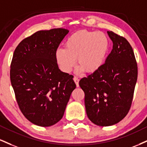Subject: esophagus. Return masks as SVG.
<instances>
[{
	"instance_id": "34e87169",
	"label": "esophagus",
	"mask_w": 147,
	"mask_h": 147,
	"mask_svg": "<svg viewBox=\"0 0 147 147\" xmlns=\"http://www.w3.org/2000/svg\"><path fill=\"white\" fill-rule=\"evenodd\" d=\"M73 80L75 81V83L76 84V86H77V87H79V79L77 78V77H74L73 78Z\"/></svg>"
}]
</instances>
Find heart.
Masks as SVG:
<instances>
[{
    "mask_svg": "<svg viewBox=\"0 0 147 147\" xmlns=\"http://www.w3.org/2000/svg\"><path fill=\"white\" fill-rule=\"evenodd\" d=\"M109 45L108 38L104 33L84 30L77 31L67 39L65 49L56 51V61L63 72H69L77 59L79 72L84 70L92 73L103 64Z\"/></svg>",
    "mask_w": 147,
    "mask_h": 147,
    "instance_id": "obj_1",
    "label": "heart"
}]
</instances>
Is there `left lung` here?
Returning a JSON list of instances; mask_svg holds the SVG:
<instances>
[{
	"mask_svg": "<svg viewBox=\"0 0 147 147\" xmlns=\"http://www.w3.org/2000/svg\"><path fill=\"white\" fill-rule=\"evenodd\" d=\"M113 49L99 70L79 81L88 117L107 127L119 123L131 106L138 66L131 46L123 36L107 31Z\"/></svg>",
	"mask_w": 147,
	"mask_h": 147,
	"instance_id": "1",
	"label": "left lung"
}]
</instances>
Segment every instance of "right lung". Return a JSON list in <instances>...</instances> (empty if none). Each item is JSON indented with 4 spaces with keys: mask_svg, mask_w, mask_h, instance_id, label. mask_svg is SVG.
Here are the masks:
<instances>
[{
    "mask_svg": "<svg viewBox=\"0 0 147 147\" xmlns=\"http://www.w3.org/2000/svg\"><path fill=\"white\" fill-rule=\"evenodd\" d=\"M68 30L39 31L14 51L10 79L21 112L33 124L50 127L61 119L72 92L73 76L61 72L55 59Z\"/></svg>",
    "mask_w": 147,
    "mask_h": 147,
    "instance_id": "add662e5",
    "label": "right lung"
}]
</instances>
